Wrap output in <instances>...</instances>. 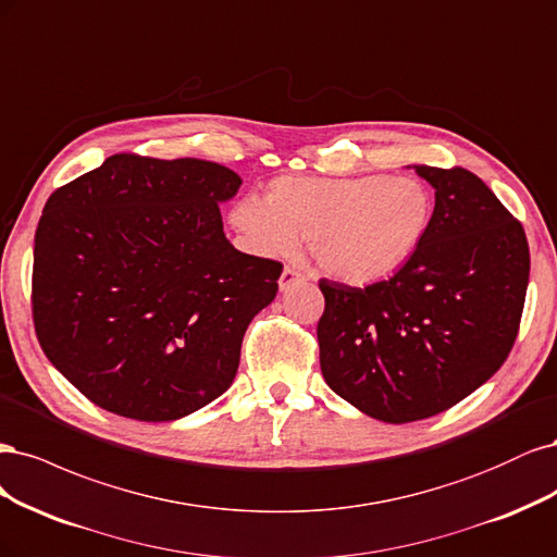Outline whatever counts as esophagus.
<instances>
[{"label":"esophagus","instance_id":"34e87169","mask_svg":"<svg viewBox=\"0 0 557 557\" xmlns=\"http://www.w3.org/2000/svg\"><path fill=\"white\" fill-rule=\"evenodd\" d=\"M308 277H305L300 271H296V268H284L282 271V275H280V292H289L292 286H296V284H300V282H305Z\"/></svg>","mask_w":557,"mask_h":557}]
</instances>
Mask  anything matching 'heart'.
<instances>
[{
	"instance_id": "1",
	"label": "heart",
	"mask_w": 557,
	"mask_h": 557,
	"mask_svg": "<svg viewBox=\"0 0 557 557\" xmlns=\"http://www.w3.org/2000/svg\"><path fill=\"white\" fill-rule=\"evenodd\" d=\"M435 218V196L417 175L277 177L265 199L247 194L228 222L261 257H289L298 238L324 271L351 284L391 277L419 252Z\"/></svg>"
}]
</instances>
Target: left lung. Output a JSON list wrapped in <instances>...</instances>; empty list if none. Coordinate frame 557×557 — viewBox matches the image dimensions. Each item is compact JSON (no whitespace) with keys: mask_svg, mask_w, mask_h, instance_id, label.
I'll return each instance as SVG.
<instances>
[{"mask_svg":"<svg viewBox=\"0 0 557 557\" xmlns=\"http://www.w3.org/2000/svg\"><path fill=\"white\" fill-rule=\"evenodd\" d=\"M414 169L435 189L419 252L366 289L319 282L324 380L386 423L435 417L491 380L516 343L530 277L523 226L474 173Z\"/></svg>","mask_w":557,"mask_h":557,"instance_id":"8db88e82","label":"left lung"}]
</instances>
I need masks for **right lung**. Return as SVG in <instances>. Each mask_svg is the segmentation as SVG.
I'll list each match as a JSON object with an SVG mask.
<instances>
[{
  "instance_id": "add662e5",
  "label": "right lung",
  "mask_w": 557,
  "mask_h": 557,
  "mask_svg": "<svg viewBox=\"0 0 557 557\" xmlns=\"http://www.w3.org/2000/svg\"><path fill=\"white\" fill-rule=\"evenodd\" d=\"M240 183L214 161L122 152L50 194L34 236V331L87 400L159 423L231 386L282 275L224 236L220 203Z\"/></svg>"
}]
</instances>
